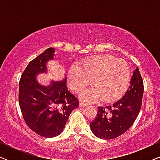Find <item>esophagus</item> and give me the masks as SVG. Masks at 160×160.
Here are the masks:
<instances>
[{"label":"esophagus","mask_w":160,"mask_h":160,"mask_svg":"<svg viewBox=\"0 0 160 160\" xmlns=\"http://www.w3.org/2000/svg\"><path fill=\"white\" fill-rule=\"evenodd\" d=\"M87 106V104L85 103V102H79V106H81V107H85V106Z\"/></svg>","instance_id":"1"}]
</instances>
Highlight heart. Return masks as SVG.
Instances as JSON below:
<instances>
[{"label": "heart", "instance_id": "1", "mask_svg": "<svg viewBox=\"0 0 160 160\" xmlns=\"http://www.w3.org/2000/svg\"><path fill=\"white\" fill-rule=\"evenodd\" d=\"M78 64L69 68L67 84L73 92L79 93L92 83L94 87L84 89L80 94L84 101L96 102L102 100L111 102L121 98L128 90L131 71L124 60L102 54L84 59Z\"/></svg>", "mask_w": 160, "mask_h": 160}]
</instances>
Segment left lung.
Wrapping results in <instances>:
<instances>
[{
    "label": "left lung",
    "instance_id": "8db88e82",
    "mask_svg": "<svg viewBox=\"0 0 160 160\" xmlns=\"http://www.w3.org/2000/svg\"><path fill=\"white\" fill-rule=\"evenodd\" d=\"M143 95V81L138 68L133 71L130 85L121 99L112 106L98 109L97 117L90 123L92 132L101 139H113L127 132L140 112Z\"/></svg>",
    "mask_w": 160,
    "mask_h": 160
}]
</instances>
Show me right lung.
<instances>
[{"label": "right lung", "instance_id": "1", "mask_svg": "<svg viewBox=\"0 0 160 160\" xmlns=\"http://www.w3.org/2000/svg\"><path fill=\"white\" fill-rule=\"evenodd\" d=\"M55 49L48 48L30 61L19 84V103L24 120L41 136L56 137L63 131L71 113L78 107V99L68 90L66 76L60 82L42 84L38 76L46 73L47 63Z\"/></svg>", "mask_w": 160, "mask_h": 160}]
</instances>
